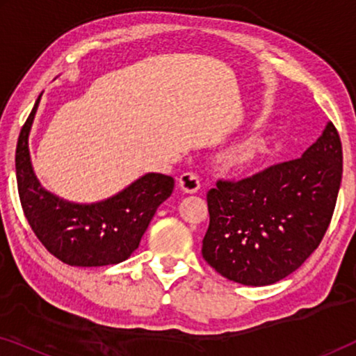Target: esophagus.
<instances>
[{"mask_svg":"<svg viewBox=\"0 0 356 356\" xmlns=\"http://www.w3.org/2000/svg\"><path fill=\"white\" fill-rule=\"evenodd\" d=\"M178 184L184 193H196L197 189L201 188V181H199V177L193 172L183 173L178 179Z\"/></svg>","mask_w":356,"mask_h":356,"instance_id":"esophagus-1","label":"esophagus"}]
</instances>
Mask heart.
Instances as JSON below:
<instances>
[{
    "mask_svg": "<svg viewBox=\"0 0 356 356\" xmlns=\"http://www.w3.org/2000/svg\"><path fill=\"white\" fill-rule=\"evenodd\" d=\"M256 157V152L254 150H252L251 147H243V149H240L236 152V155H235V160L238 163H241V165H245V163H251L252 162V159Z\"/></svg>",
    "mask_w": 356,
    "mask_h": 356,
    "instance_id": "1",
    "label": "heart"
}]
</instances>
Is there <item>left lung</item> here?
Segmentation results:
<instances>
[{"mask_svg":"<svg viewBox=\"0 0 356 356\" xmlns=\"http://www.w3.org/2000/svg\"><path fill=\"white\" fill-rule=\"evenodd\" d=\"M342 143L332 123L303 157L209 189L202 257L228 280L275 284L308 259L327 232L342 181Z\"/></svg>","mask_w":356,"mask_h":356,"instance_id":"obj_1","label":"left lung"}]
</instances>
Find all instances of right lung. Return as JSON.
Instances as JSON below:
<instances>
[{
  "instance_id": "obj_1",
  "label": "right lung",
  "mask_w": 356,
  "mask_h": 356,
  "mask_svg": "<svg viewBox=\"0 0 356 356\" xmlns=\"http://www.w3.org/2000/svg\"><path fill=\"white\" fill-rule=\"evenodd\" d=\"M38 102L40 97L16 147L17 191L29 225L47 251L65 264L100 267L126 261L138 250L157 207L172 194L173 178L147 173L97 204H72L53 196L38 183L29 155V131Z\"/></svg>"
}]
</instances>
